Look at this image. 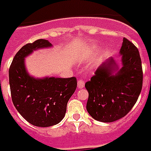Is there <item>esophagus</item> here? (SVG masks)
<instances>
[{"label":"esophagus","instance_id":"1","mask_svg":"<svg viewBox=\"0 0 151 151\" xmlns=\"http://www.w3.org/2000/svg\"><path fill=\"white\" fill-rule=\"evenodd\" d=\"M84 81L83 80H79L78 82H77V86H78V88H83L84 87Z\"/></svg>","mask_w":151,"mask_h":151}]
</instances>
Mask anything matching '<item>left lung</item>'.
<instances>
[{"instance_id": "left-lung-1", "label": "left lung", "mask_w": 151, "mask_h": 151, "mask_svg": "<svg viewBox=\"0 0 151 151\" xmlns=\"http://www.w3.org/2000/svg\"><path fill=\"white\" fill-rule=\"evenodd\" d=\"M119 53L121 68H118L114 59H109L85 83L89 94L87 111L97 121L111 123L124 117L142 91L143 78L139 50L124 37Z\"/></svg>"}]
</instances>
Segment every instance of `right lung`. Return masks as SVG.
<instances>
[{
  "label": "right lung",
  "instance_id": "1",
  "mask_svg": "<svg viewBox=\"0 0 151 151\" xmlns=\"http://www.w3.org/2000/svg\"><path fill=\"white\" fill-rule=\"evenodd\" d=\"M52 46L44 39L24 45L15 55L9 70L13 105L28 123L40 127L55 125L63 119L68 102L77 87L76 77L36 79L27 72L26 56L38 48Z\"/></svg>",
  "mask_w": 151,
  "mask_h": 151
}]
</instances>
